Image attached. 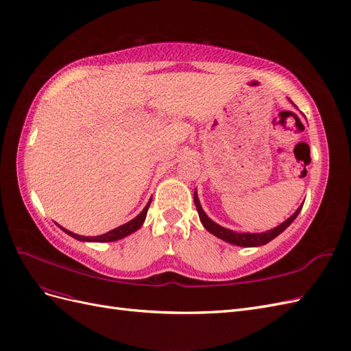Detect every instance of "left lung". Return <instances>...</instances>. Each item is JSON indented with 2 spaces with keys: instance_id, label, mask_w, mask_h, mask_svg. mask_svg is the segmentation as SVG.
<instances>
[{
  "instance_id": "8db88e82",
  "label": "left lung",
  "mask_w": 351,
  "mask_h": 351,
  "mask_svg": "<svg viewBox=\"0 0 351 351\" xmlns=\"http://www.w3.org/2000/svg\"><path fill=\"white\" fill-rule=\"evenodd\" d=\"M194 203L197 207L199 220H202L203 226L210 234L216 235L217 238L223 239V241H226V243H231V244L239 245V247H258V245H265L269 241H272L274 238H276L279 234L284 232L285 229L294 222V219L298 216L300 210H302V207H303V206H300L293 216H289L285 222H282L281 225L274 228V229H270V231L260 232V234H248V232H235V231H231V229H226L223 226L217 225L216 222H213V220L204 213L202 204H199V202H198V195L195 191H194Z\"/></svg>"
}]
</instances>
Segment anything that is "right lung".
<instances>
[{
	"instance_id": "right-lung-1",
	"label": "right lung",
	"mask_w": 351,
	"mask_h": 351,
	"mask_svg": "<svg viewBox=\"0 0 351 351\" xmlns=\"http://www.w3.org/2000/svg\"><path fill=\"white\" fill-rule=\"evenodd\" d=\"M149 203H152V199H149L148 204L144 207L143 212L139 213L135 219H132L131 222H128V223H125V225H122V226H119V228H116V229H112V231H108V232H106V234H103V235H98V237H82V235H77V234H73V232L67 231V229L62 228L60 225H58V226H60V229H62V231H64L67 235L73 237L75 239H79V241H88V243H110V241H117V239H122V238H125V237H128V235H131L132 232L138 231V229L143 226L144 220H145V216H147V212H148Z\"/></svg>"
}]
</instances>
